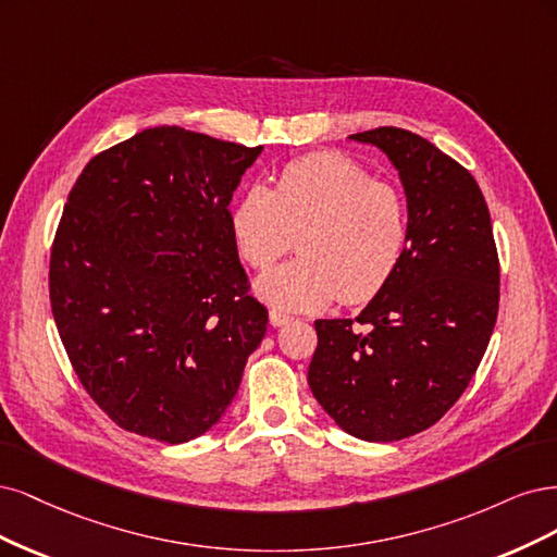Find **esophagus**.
I'll list each match as a JSON object with an SVG mask.
<instances>
[{
  "label": "esophagus",
  "instance_id": "34e87169",
  "mask_svg": "<svg viewBox=\"0 0 557 557\" xmlns=\"http://www.w3.org/2000/svg\"><path fill=\"white\" fill-rule=\"evenodd\" d=\"M289 321H292L289 314H284V312H280V310H271V326L280 329V326H284V324H289Z\"/></svg>",
  "mask_w": 557,
  "mask_h": 557
}]
</instances>
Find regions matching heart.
Listing matches in <instances>:
<instances>
[{
    "label": "heart",
    "instance_id": "b5f03b06",
    "mask_svg": "<svg viewBox=\"0 0 557 557\" xmlns=\"http://www.w3.org/2000/svg\"><path fill=\"white\" fill-rule=\"evenodd\" d=\"M231 228L257 271H268L298 233L300 257L257 286L282 310H317L337 294L354 305L384 289L407 252L409 206L396 185L374 181L358 161L321 152L286 164L273 189H247Z\"/></svg>",
    "mask_w": 557,
    "mask_h": 557
}]
</instances>
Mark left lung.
I'll return each instance as SVG.
<instances>
[{
    "instance_id": "1",
    "label": "left lung",
    "mask_w": 557,
    "mask_h": 557,
    "mask_svg": "<svg viewBox=\"0 0 557 557\" xmlns=\"http://www.w3.org/2000/svg\"><path fill=\"white\" fill-rule=\"evenodd\" d=\"M398 169L409 245L356 319H317L308 384L349 435L396 442L437 423L468 388L495 329L499 259L486 199L456 159L398 127L354 134Z\"/></svg>"
}]
</instances>
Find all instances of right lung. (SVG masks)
<instances>
[{
  "label": "right lung",
  "mask_w": 557,
  "mask_h": 557,
  "mask_svg": "<svg viewBox=\"0 0 557 557\" xmlns=\"http://www.w3.org/2000/svg\"><path fill=\"white\" fill-rule=\"evenodd\" d=\"M261 150L164 124L89 159L69 191L50 308L87 396L127 433L203 435L261 345L228 212Z\"/></svg>",
  "instance_id": "1"
}]
</instances>
